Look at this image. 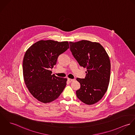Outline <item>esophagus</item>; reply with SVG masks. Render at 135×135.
<instances>
[{
    "label": "esophagus",
    "mask_w": 135,
    "mask_h": 135,
    "mask_svg": "<svg viewBox=\"0 0 135 135\" xmlns=\"http://www.w3.org/2000/svg\"><path fill=\"white\" fill-rule=\"evenodd\" d=\"M68 80L69 81V82H72L74 81L75 80L73 79H71V78H68Z\"/></svg>",
    "instance_id": "esophagus-1"
}]
</instances>
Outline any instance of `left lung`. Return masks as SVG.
<instances>
[{
	"label": "left lung",
	"mask_w": 135,
	"mask_h": 135,
	"mask_svg": "<svg viewBox=\"0 0 135 135\" xmlns=\"http://www.w3.org/2000/svg\"><path fill=\"white\" fill-rule=\"evenodd\" d=\"M69 43L74 57L87 69L85 78L76 79L80 84L76 91L77 97L86 104H94L102 98L108 89L111 68L109 56L97 42L81 40Z\"/></svg>",
	"instance_id": "8db88e82"
}]
</instances>
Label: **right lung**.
<instances>
[{
  "label": "right lung",
  "instance_id": "1",
  "mask_svg": "<svg viewBox=\"0 0 135 135\" xmlns=\"http://www.w3.org/2000/svg\"><path fill=\"white\" fill-rule=\"evenodd\" d=\"M68 49L67 41L41 40L26 51L23 62L25 83L38 101L43 103L52 102L65 88L67 79L52 74L50 70L56 64L58 57Z\"/></svg>",
  "mask_w": 135,
  "mask_h": 135
}]
</instances>
